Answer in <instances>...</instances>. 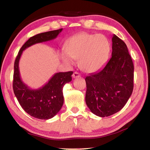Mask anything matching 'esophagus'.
I'll use <instances>...</instances> for the list:
<instances>
[{"instance_id":"obj_1","label":"esophagus","mask_w":150,"mask_h":150,"mask_svg":"<svg viewBox=\"0 0 150 150\" xmlns=\"http://www.w3.org/2000/svg\"><path fill=\"white\" fill-rule=\"evenodd\" d=\"M81 77V75L78 72L75 71V72L73 73V78H77V77Z\"/></svg>"}]
</instances>
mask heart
Segmentation results:
<instances>
[{
	"mask_svg": "<svg viewBox=\"0 0 150 150\" xmlns=\"http://www.w3.org/2000/svg\"><path fill=\"white\" fill-rule=\"evenodd\" d=\"M65 52L60 58L67 65L73 64V59H79V65L85 72L91 73L100 69L107 60L110 45L102 34L83 32L73 36L65 45Z\"/></svg>",
	"mask_w": 150,
	"mask_h": 150,
	"instance_id": "b5f03b06",
	"label": "heart"
}]
</instances>
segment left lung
<instances>
[{"label":"left lung","mask_w":150,"mask_h":150,"mask_svg":"<svg viewBox=\"0 0 150 150\" xmlns=\"http://www.w3.org/2000/svg\"><path fill=\"white\" fill-rule=\"evenodd\" d=\"M112 57L103 69L85 78V101L95 115L105 117L126 105L134 88V64L125 43L114 34Z\"/></svg>","instance_id":"8db88e82"}]
</instances>
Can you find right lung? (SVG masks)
<instances>
[{
  "label": "right lung",
  "mask_w": 150,
  "mask_h": 150,
  "mask_svg": "<svg viewBox=\"0 0 150 150\" xmlns=\"http://www.w3.org/2000/svg\"><path fill=\"white\" fill-rule=\"evenodd\" d=\"M62 28L41 33L30 38L20 50L14 65L13 90L22 108L33 117L47 120L56 115L63 104V87L72 80L73 71L54 74L50 81L38 89H32L22 81L20 75L19 61L22 52L31 45L50 41L56 38Z\"/></svg>",
  "instance_id": "add662e5"
}]
</instances>
